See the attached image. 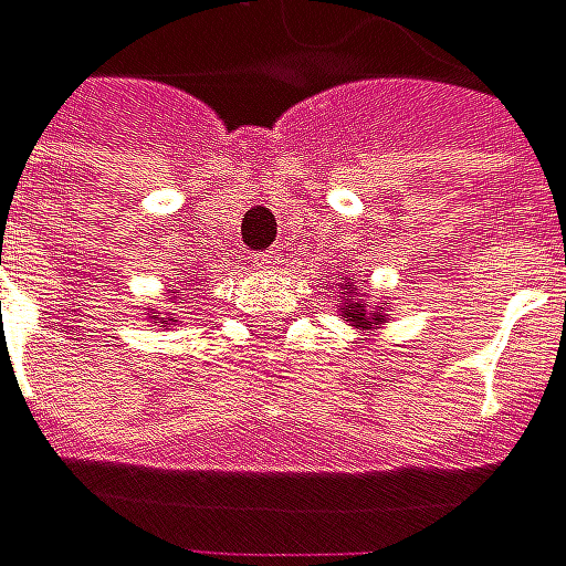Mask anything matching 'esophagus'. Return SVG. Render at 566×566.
I'll use <instances>...</instances> for the list:
<instances>
[{"label": "esophagus", "instance_id": "34e87169", "mask_svg": "<svg viewBox=\"0 0 566 566\" xmlns=\"http://www.w3.org/2000/svg\"><path fill=\"white\" fill-rule=\"evenodd\" d=\"M254 263H258L261 270H270V266H280L283 258H280L276 251H261V254H254Z\"/></svg>", "mask_w": 566, "mask_h": 566}]
</instances>
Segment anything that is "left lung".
<instances>
[{
  "label": "left lung",
  "instance_id": "1",
  "mask_svg": "<svg viewBox=\"0 0 566 566\" xmlns=\"http://www.w3.org/2000/svg\"><path fill=\"white\" fill-rule=\"evenodd\" d=\"M342 286L347 290V293L354 290V286H347V276H344ZM347 293H344V296H347ZM344 296H342V305H344L342 315H344V322H350L354 328H374V325L386 322L384 305H377V312H370V308H367V303H360V300L354 303V300H344Z\"/></svg>",
  "mask_w": 566,
  "mask_h": 566
}]
</instances>
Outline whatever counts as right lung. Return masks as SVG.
<instances>
[{"label": "right lung", "mask_w": 566, "mask_h": 566, "mask_svg": "<svg viewBox=\"0 0 566 566\" xmlns=\"http://www.w3.org/2000/svg\"><path fill=\"white\" fill-rule=\"evenodd\" d=\"M157 315H160V312H150V318H154V322H160V325H170V322H177V318H157Z\"/></svg>", "instance_id": "add662e5"}]
</instances>
